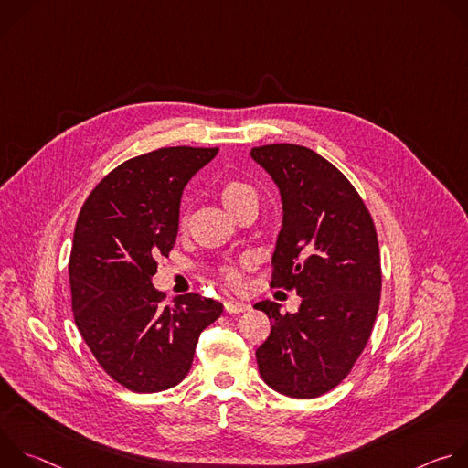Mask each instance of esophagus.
Instances as JSON below:
<instances>
[{
	"label": "esophagus",
	"instance_id": "obj_1",
	"mask_svg": "<svg viewBox=\"0 0 468 468\" xmlns=\"http://www.w3.org/2000/svg\"><path fill=\"white\" fill-rule=\"evenodd\" d=\"M224 307H226V311H228L229 314H233V313H244V311H248V309H250V305H248V303H244V302H237V300H228V302L224 303Z\"/></svg>",
	"mask_w": 468,
	"mask_h": 468
}]
</instances>
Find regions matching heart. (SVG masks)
<instances>
[{"label": "heart", "mask_w": 468, "mask_h": 468, "mask_svg": "<svg viewBox=\"0 0 468 468\" xmlns=\"http://www.w3.org/2000/svg\"><path fill=\"white\" fill-rule=\"evenodd\" d=\"M220 196H222L224 206L229 209V207L240 204L242 199H246V197H257V192H255V188H253L251 185H248V183H244V181H239V179H231V181H228V183L222 186ZM224 278H226V282L231 283L233 287H239V285L242 283V276H240V272L235 271V269H226V271H224Z\"/></svg>", "instance_id": "1"}]
</instances>
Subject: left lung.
Masks as SVG:
<instances>
[{"label":"left lung","instance_id":"1","mask_svg":"<svg viewBox=\"0 0 468 468\" xmlns=\"http://www.w3.org/2000/svg\"><path fill=\"white\" fill-rule=\"evenodd\" d=\"M274 179L283 226L272 255V287L296 291V313L264 300L272 322L257 348L264 383L291 398H318L337 387L363 354L381 296L374 220L346 176L298 144L251 148Z\"/></svg>","mask_w":468,"mask_h":468}]
</instances>
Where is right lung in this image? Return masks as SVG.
<instances>
[{
	"label": "right lung",
	"mask_w": 468,
	"mask_h": 468,
	"mask_svg": "<svg viewBox=\"0 0 468 468\" xmlns=\"http://www.w3.org/2000/svg\"><path fill=\"white\" fill-rule=\"evenodd\" d=\"M218 148H159L109 172L80 211L69 262L76 325L100 367L133 392H159L190 370L197 337L224 311L152 285L179 229L181 194Z\"/></svg>",
	"instance_id": "1"
}]
</instances>
